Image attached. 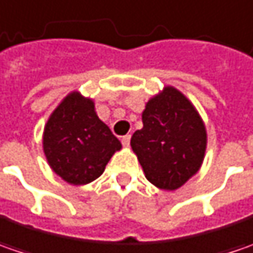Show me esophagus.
<instances>
[{
    "mask_svg": "<svg viewBox=\"0 0 253 253\" xmlns=\"http://www.w3.org/2000/svg\"><path fill=\"white\" fill-rule=\"evenodd\" d=\"M122 144H123L125 147H128V146H130V134H126V136L122 137Z\"/></svg>",
    "mask_w": 253,
    "mask_h": 253,
    "instance_id": "34e87169",
    "label": "esophagus"
}]
</instances>
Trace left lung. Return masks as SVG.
<instances>
[{
    "mask_svg": "<svg viewBox=\"0 0 253 253\" xmlns=\"http://www.w3.org/2000/svg\"><path fill=\"white\" fill-rule=\"evenodd\" d=\"M143 128L130 146L146 178L160 190L174 191L200 170L207 148V130L191 102L172 86L153 96L141 115Z\"/></svg>",
    "mask_w": 253,
    "mask_h": 253,
    "instance_id": "obj_1",
    "label": "left lung"
}]
</instances>
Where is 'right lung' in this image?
<instances>
[{"label": "right lung", "instance_id": "obj_1", "mask_svg": "<svg viewBox=\"0 0 253 253\" xmlns=\"http://www.w3.org/2000/svg\"><path fill=\"white\" fill-rule=\"evenodd\" d=\"M43 153L63 181L84 185L99 178L120 141L97 117L92 99L69 93L49 116L43 128Z\"/></svg>", "mask_w": 253, "mask_h": 253}]
</instances>
